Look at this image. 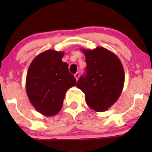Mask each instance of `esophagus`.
Instances as JSON below:
<instances>
[{
    "label": "esophagus",
    "instance_id": "1",
    "mask_svg": "<svg viewBox=\"0 0 152 152\" xmlns=\"http://www.w3.org/2000/svg\"><path fill=\"white\" fill-rule=\"evenodd\" d=\"M79 76H80V74H79V72H77V73H76V74H74V77L76 78V81H78V78H79Z\"/></svg>",
    "mask_w": 152,
    "mask_h": 152
}]
</instances>
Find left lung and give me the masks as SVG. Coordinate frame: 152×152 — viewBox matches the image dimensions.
<instances>
[{"mask_svg": "<svg viewBox=\"0 0 152 152\" xmlns=\"http://www.w3.org/2000/svg\"><path fill=\"white\" fill-rule=\"evenodd\" d=\"M86 74L80 77L76 86L85 94L91 109L103 112L111 107L121 95L125 74L116 54L103 47L83 49Z\"/></svg>", "mask_w": 152, "mask_h": 152, "instance_id": "obj_1", "label": "left lung"}]
</instances>
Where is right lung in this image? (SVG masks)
<instances>
[{
    "instance_id": "1",
    "label": "right lung",
    "mask_w": 152,
    "mask_h": 152,
    "mask_svg": "<svg viewBox=\"0 0 152 152\" xmlns=\"http://www.w3.org/2000/svg\"><path fill=\"white\" fill-rule=\"evenodd\" d=\"M64 53L47 50L35 58L26 75V90L36 111L46 116L57 114L62 108L66 93L76 86V80L63 62Z\"/></svg>"
}]
</instances>
